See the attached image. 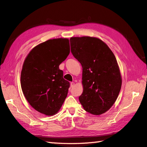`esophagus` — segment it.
<instances>
[{"instance_id": "esophagus-1", "label": "esophagus", "mask_w": 147, "mask_h": 147, "mask_svg": "<svg viewBox=\"0 0 147 147\" xmlns=\"http://www.w3.org/2000/svg\"><path fill=\"white\" fill-rule=\"evenodd\" d=\"M74 86H75V83L74 82H71L70 83V87H71V88H73Z\"/></svg>"}]
</instances>
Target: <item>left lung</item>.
I'll return each mask as SVG.
<instances>
[{
  "label": "left lung",
  "mask_w": 147,
  "mask_h": 147,
  "mask_svg": "<svg viewBox=\"0 0 147 147\" xmlns=\"http://www.w3.org/2000/svg\"><path fill=\"white\" fill-rule=\"evenodd\" d=\"M71 52L82 67L83 92L79 101L86 112L101 115L115 103L122 79L115 55L98 38L71 37Z\"/></svg>",
  "instance_id": "obj_1"
}]
</instances>
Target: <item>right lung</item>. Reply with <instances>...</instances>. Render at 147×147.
<instances>
[{
  "mask_svg": "<svg viewBox=\"0 0 147 147\" xmlns=\"http://www.w3.org/2000/svg\"><path fill=\"white\" fill-rule=\"evenodd\" d=\"M69 53V40L55 38L35 46L24 61L22 91L30 105L40 113L56 114L67 98L70 82L63 79L59 65Z\"/></svg>",
  "mask_w": 147,
  "mask_h": 147,
  "instance_id": "obj_1",
  "label": "right lung"
}]
</instances>
